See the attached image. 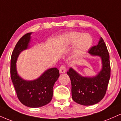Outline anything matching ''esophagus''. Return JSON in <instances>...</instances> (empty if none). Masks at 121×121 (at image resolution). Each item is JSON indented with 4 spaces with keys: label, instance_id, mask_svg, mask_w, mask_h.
Masks as SVG:
<instances>
[{
    "label": "esophagus",
    "instance_id": "obj_1",
    "mask_svg": "<svg viewBox=\"0 0 121 121\" xmlns=\"http://www.w3.org/2000/svg\"><path fill=\"white\" fill-rule=\"evenodd\" d=\"M59 71L60 73H64L66 72V67H65V65H62V66H61V67L59 69Z\"/></svg>",
    "mask_w": 121,
    "mask_h": 121
}]
</instances>
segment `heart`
Here are the masks:
<instances>
[{"label": "heart", "instance_id": "heart-1", "mask_svg": "<svg viewBox=\"0 0 121 121\" xmlns=\"http://www.w3.org/2000/svg\"><path fill=\"white\" fill-rule=\"evenodd\" d=\"M93 44V38L89 34H82L79 32H72L66 35L65 37V47L75 45L74 54L80 56L86 52Z\"/></svg>", "mask_w": 121, "mask_h": 121}]
</instances>
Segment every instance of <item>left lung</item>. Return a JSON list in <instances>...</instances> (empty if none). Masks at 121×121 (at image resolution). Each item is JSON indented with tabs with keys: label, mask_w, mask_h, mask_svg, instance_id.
<instances>
[{
	"label": "left lung",
	"mask_w": 121,
	"mask_h": 121,
	"mask_svg": "<svg viewBox=\"0 0 121 121\" xmlns=\"http://www.w3.org/2000/svg\"><path fill=\"white\" fill-rule=\"evenodd\" d=\"M92 56H100L102 69L97 76L83 77L72 68L67 72L72 84V95L76 103L85 106L96 104L102 99L106 94L110 77L109 54L103 39L98 44L89 50Z\"/></svg>",
	"instance_id": "1"
}]
</instances>
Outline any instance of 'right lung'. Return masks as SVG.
<instances>
[{"label":"right lung","instance_id":"1","mask_svg":"<svg viewBox=\"0 0 121 121\" xmlns=\"http://www.w3.org/2000/svg\"><path fill=\"white\" fill-rule=\"evenodd\" d=\"M24 35L15 45L11 58V78L14 85L18 99L25 106L39 108L51 102L54 84L59 78V70L56 68L47 70L42 75L32 81L21 78L16 70V63L21 52L27 49L30 41V35Z\"/></svg>","mask_w":121,"mask_h":121}]
</instances>
